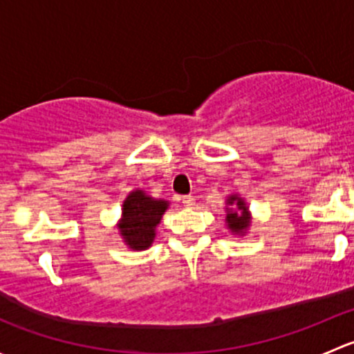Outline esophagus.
I'll list each match as a JSON object with an SVG mask.
<instances>
[{
  "label": "esophagus",
  "mask_w": 354,
  "mask_h": 354,
  "mask_svg": "<svg viewBox=\"0 0 354 354\" xmlns=\"http://www.w3.org/2000/svg\"><path fill=\"white\" fill-rule=\"evenodd\" d=\"M181 202H183L185 207H194L195 205V198L192 197V195H185V197H181Z\"/></svg>",
  "instance_id": "1"
}]
</instances>
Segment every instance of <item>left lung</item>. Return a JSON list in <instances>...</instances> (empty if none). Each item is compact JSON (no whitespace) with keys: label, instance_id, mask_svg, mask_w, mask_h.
Wrapping results in <instances>:
<instances>
[{"label":"left lung","instance_id":"1","mask_svg":"<svg viewBox=\"0 0 354 354\" xmlns=\"http://www.w3.org/2000/svg\"><path fill=\"white\" fill-rule=\"evenodd\" d=\"M227 203L234 207L233 210L227 209V212H230L226 217L227 226H230V230H233L234 233H243L246 227L250 226V217L245 202L240 197H236V195H233V197L227 198Z\"/></svg>","mask_w":354,"mask_h":354}]
</instances>
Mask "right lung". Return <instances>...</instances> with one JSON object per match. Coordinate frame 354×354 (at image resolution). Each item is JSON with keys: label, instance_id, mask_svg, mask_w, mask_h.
<instances>
[{"label": "right lung", "instance_id": "right-lung-1", "mask_svg": "<svg viewBox=\"0 0 354 354\" xmlns=\"http://www.w3.org/2000/svg\"><path fill=\"white\" fill-rule=\"evenodd\" d=\"M167 202L147 197L142 190L131 192L123 203V219L120 223L124 243L133 250H144L152 245L156 226L166 212Z\"/></svg>", "mask_w": 354, "mask_h": 354}]
</instances>
